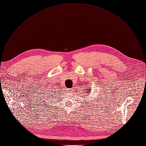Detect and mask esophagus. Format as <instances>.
Segmentation results:
<instances>
[{
  "instance_id": "obj_1",
  "label": "esophagus",
  "mask_w": 146,
  "mask_h": 146,
  "mask_svg": "<svg viewBox=\"0 0 146 146\" xmlns=\"http://www.w3.org/2000/svg\"><path fill=\"white\" fill-rule=\"evenodd\" d=\"M72 89H68V92H70V93H72Z\"/></svg>"
}]
</instances>
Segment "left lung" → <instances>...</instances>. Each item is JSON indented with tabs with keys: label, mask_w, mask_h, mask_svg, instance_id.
<instances>
[{
	"label": "left lung",
	"mask_w": 146,
	"mask_h": 146,
	"mask_svg": "<svg viewBox=\"0 0 146 146\" xmlns=\"http://www.w3.org/2000/svg\"><path fill=\"white\" fill-rule=\"evenodd\" d=\"M86 90H87V89H86ZM90 90V89H88V90ZM88 92H89V91H88Z\"/></svg>",
	"instance_id": "1"
}]
</instances>
